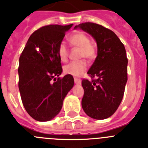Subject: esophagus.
Instances as JSON below:
<instances>
[{"label": "esophagus", "instance_id": "1", "mask_svg": "<svg viewBox=\"0 0 148 148\" xmlns=\"http://www.w3.org/2000/svg\"><path fill=\"white\" fill-rule=\"evenodd\" d=\"M74 83L76 84H81V80L79 78L74 77Z\"/></svg>", "mask_w": 148, "mask_h": 148}]
</instances>
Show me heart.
I'll return each mask as SVG.
<instances>
[{
    "label": "heart",
    "instance_id": "b5f03b06",
    "mask_svg": "<svg viewBox=\"0 0 148 148\" xmlns=\"http://www.w3.org/2000/svg\"><path fill=\"white\" fill-rule=\"evenodd\" d=\"M71 44L74 47L80 48V58H85L88 60L92 59L95 56V46L90 42L89 36L81 32H77L70 38ZM68 48L64 42H61L58 47V54L60 59L63 62L66 61L68 57ZM86 69V63L84 61L71 62L64 67L65 74L72 76L79 77L84 74Z\"/></svg>",
    "mask_w": 148,
    "mask_h": 148
}]
</instances>
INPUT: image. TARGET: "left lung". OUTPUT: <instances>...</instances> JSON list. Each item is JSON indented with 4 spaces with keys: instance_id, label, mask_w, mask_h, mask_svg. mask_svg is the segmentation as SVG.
<instances>
[{
    "instance_id": "obj_1",
    "label": "left lung",
    "mask_w": 148,
    "mask_h": 148,
    "mask_svg": "<svg viewBox=\"0 0 148 148\" xmlns=\"http://www.w3.org/2000/svg\"><path fill=\"white\" fill-rule=\"evenodd\" d=\"M77 28L90 34L98 47L97 57L87 72L92 80H82V108L92 118H108L122 101L127 82L125 47L114 32L101 25L85 22L74 27Z\"/></svg>"
}]
</instances>
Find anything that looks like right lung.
Listing matches in <instances>:
<instances>
[{"mask_svg":"<svg viewBox=\"0 0 148 148\" xmlns=\"http://www.w3.org/2000/svg\"><path fill=\"white\" fill-rule=\"evenodd\" d=\"M72 25H49L39 28L30 36L19 57L18 89L22 104L38 121L54 118L74 86L71 74L59 77L62 68L58 54L59 43Z\"/></svg>","mask_w":148,"mask_h":148,"instance_id":"1","label":"right lung"}]
</instances>
